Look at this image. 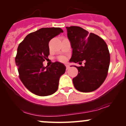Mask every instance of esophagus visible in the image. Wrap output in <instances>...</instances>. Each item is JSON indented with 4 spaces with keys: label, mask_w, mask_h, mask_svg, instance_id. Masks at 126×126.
<instances>
[{
    "label": "esophagus",
    "mask_w": 126,
    "mask_h": 126,
    "mask_svg": "<svg viewBox=\"0 0 126 126\" xmlns=\"http://www.w3.org/2000/svg\"><path fill=\"white\" fill-rule=\"evenodd\" d=\"M66 70H68V69L70 68V66H69L68 64H66Z\"/></svg>",
    "instance_id": "esophagus-1"
}]
</instances>
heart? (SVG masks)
<instances>
[{"mask_svg":"<svg viewBox=\"0 0 126 126\" xmlns=\"http://www.w3.org/2000/svg\"><path fill=\"white\" fill-rule=\"evenodd\" d=\"M60 60H62V61H64V60H65L64 57H61V58H60Z\"/></svg>","mask_w":126,"mask_h":126,"instance_id":"heart-1","label":"heart"}]
</instances>
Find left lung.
I'll return each instance as SVG.
<instances>
[{"label": "left lung", "mask_w": 126, "mask_h": 126, "mask_svg": "<svg viewBox=\"0 0 126 126\" xmlns=\"http://www.w3.org/2000/svg\"><path fill=\"white\" fill-rule=\"evenodd\" d=\"M72 48L70 62L85 61L84 66H75L78 74L73 79L75 88L83 92L97 89L107 76L110 56L105 42L99 36L81 27H66Z\"/></svg>", "instance_id": "8db88e82"}]
</instances>
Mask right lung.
<instances>
[{
	"mask_svg": "<svg viewBox=\"0 0 126 126\" xmlns=\"http://www.w3.org/2000/svg\"><path fill=\"white\" fill-rule=\"evenodd\" d=\"M63 31L60 28H43L26 36L19 45L15 57L19 78L29 91L39 96H48L57 91L60 76L66 66L59 62L50 66L43 62L50 54L48 43Z\"/></svg>",
	"mask_w": 126,
	"mask_h": 126,
	"instance_id": "right-lung-1",
	"label": "right lung"
}]
</instances>
